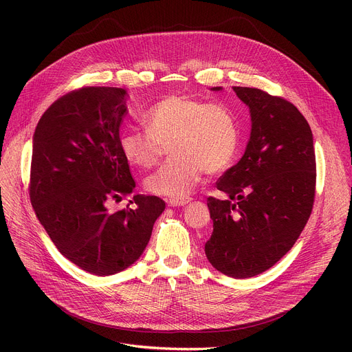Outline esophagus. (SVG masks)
<instances>
[{"label": "esophagus", "instance_id": "1", "mask_svg": "<svg viewBox=\"0 0 352 352\" xmlns=\"http://www.w3.org/2000/svg\"><path fill=\"white\" fill-rule=\"evenodd\" d=\"M190 201H191V198H188V197H184V198H170V199H166V204H168L170 207H182V206L188 204Z\"/></svg>", "mask_w": 352, "mask_h": 352}]
</instances>
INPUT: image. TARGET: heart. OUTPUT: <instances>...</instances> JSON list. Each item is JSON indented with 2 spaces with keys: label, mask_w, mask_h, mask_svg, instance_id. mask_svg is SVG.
<instances>
[{
  "label": "heart",
  "mask_w": 352,
  "mask_h": 352,
  "mask_svg": "<svg viewBox=\"0 0 352 352\" xmlns=\"http://www.w3.org/2000/svg\"><path fill=\"white\" fill-rule=\"evenodd\" d=\"M146 129H125L120 150L140 168H151L168 144L173 154L158 171L145 179V188L157 195H187L208 171H224L236 155L239 131L232 111L223 104L171 94L142 113Z\"/></svg>",
  "instance_id": "b5f03b06"
}]
</instances>
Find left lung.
<instances>
[{"label": "left lung", "mask_w": 352, "mask_h": 352, "mask_svg": "<svg viewBox=\"0 0 352 352\" xmlns=\"http://www.w3.org/2000/svg\"><path fill=\"white\" fill-rule=\"evenodd\" d=\"M234 91L250 107L251 137L243 158L217 181L226 198L208 197L214 230L206 255L219 272L250 278L278 263L302 232L317 165L311 128L297 107L260 88Z\"/></svg>", "instance_id": "obj_1"}]
</instances>
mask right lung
<instances>
[{
  "mask_svg": "<svg viewBox=\"0 0 352 352\" xmlns=\"http://www.w3.org/2000/svg\"><path fill=\"white\" fill-rule=\"evenodd\" d=\"M126 91L82 87L58 98L35 128L30 199L54 245L81 270L105 276L141 256L165 202L134 195L126 208L109 211L135 188L120 150Z\"/></svg>",
  "mask_w": 352,
  "mask_h": 352,
  "instance_id": "add662e5",
  "label": "right lung"
}]
</instances>
